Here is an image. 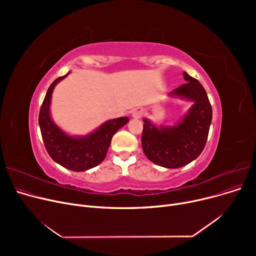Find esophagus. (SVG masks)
Returning <instances> with one entry per match:
<instances>
[{"instance_id": "1", "label": "esophagus", "mask_w": 256, "mask_h": 256, "mask_svg": "<svg viewBox=\"0 0 256 256\" xmlns=\"http://www.w3.org/2000/svg\"><path fill=\"white\" fill-rule=\"evenodd\" d=\"M142 115H143V110L141 109V108H137V109H135V110H134V111L132 112V118L138 119V118H141Z\"/></svg>"}]
</instances>
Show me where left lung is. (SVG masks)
Here are the masks:
<instances>
[{"mask_svg":"<svg viewBox=\"0 0 256 256\" xmlns=\"http://www.w3.org/2000/svg\"><path fill=\"white\" fill-rule=\"evenodd\" d=\"M182 76L186 83L169 92L168 96L191 102L186 113L174 126H156L150 119H143L144 154L154 164L171 169L188 165L202 152L212 117L204 86L186 72Z\"/></svg>","mask_w":256,"mask_h":256,"instance_id":"1","label":"left lung"}]
</instances>
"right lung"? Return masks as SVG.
Masks as SVG:
<instances>
[{
	"mask_svg": "<svg viewBox=\"0 0 256 256\" xmlns=\"http://www.w3.org/2000/svg\"><path fill=\"white\" fill-rule=\"evenodd\" d=\"M65 76L56 78L48 87L39 112V128L42 140L50 156L66 169L80 172L100 165L106 158L114 134L126 126L128 117L106 120L85 136L70 135L58 126L50 115L52 94L56 85Z\"/></svg>",
	"mask_w": 256,
	"mask_h": 256,
	"instance_id": "add662e5",
	"label": "right lung"
}]
</instances>
